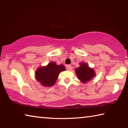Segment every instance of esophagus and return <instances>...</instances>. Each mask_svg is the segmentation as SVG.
Returning <instances> with one entry per match:
<instances>
[{
  "instance_id": "obj_1",
  "label": "esophagus",
  "mask_w": 128,
  "mask_h": 128,
  "mask_svg": "<svg viewBox=\"0 0 128 128\" xmlns=\"http://www.w3.org/2000/svg\"><path fill=\"white\" fill-rule=\"evenodd\" d=\"M66 68L68 70H72V66H70V65H68V66H66Z\"/></svg>"
}]
</instances>
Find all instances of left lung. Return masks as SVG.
<instances>
[{
    "label": "left lung",
    "instance_id": "8db88e82",
    "mask_svg": "<svg viewBox=\"0 0 128 128\" xmlns=\"http://www.w3.org/2000/svg\"><path fill=\"white\" fill-rule=\"evenodd\" d=\"M75 71L77 77L83 83L90 81L95 76V72L93 69L89 68L88 65L85 62L80 64V66L76 68Z\"/></svg>",
    "mask_w": 128,
    "mask_h": 128
}]
</instances>
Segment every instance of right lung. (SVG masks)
<instances>
[{
    "instance_id": "1",
    "label": "right lung",
    "mask_w": 128,
    "mask_h": 128,
    "mask_svg": "<svg viewBox=\"0 0 128 128\" xmlns=\"http://www.w3.org/2000/svg\"><path fill=\"white\" fill-rule=\"evenodd\" d=\"M65 69L63 65H57L52 62L46 66L39 68L36 72V78L43 86L50 87L54 85L59 73Z\"/></svg>"
}]
</instances>
